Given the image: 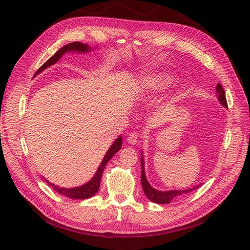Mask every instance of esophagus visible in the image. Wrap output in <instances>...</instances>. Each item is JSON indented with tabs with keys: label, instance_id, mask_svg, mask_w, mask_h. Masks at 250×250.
I'll return each instance as SVG.
<instances>
[{
	"label": "esophagus",
	"instance_id": "esophagus-1",
	"mask_svg": "<svg viewBox=\"0 0 250 250\" xmlns=\"http://www.w3.org/2000/svg\"><path fill=\"white\" fill-rule=\"evenodd\" d=\"M138 134L137 133H132V134H129L128 135V137H127V139H126V141H127V143L129 144V145H136V144L138 143Z\"/></svg>",
	"mask_w": 250,
	"mask_h": 250
}]
</instances>
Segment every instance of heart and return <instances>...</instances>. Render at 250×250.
Instances as JSON below:
<instances>
[{
    "instance_id": "heart-1",
    "label": "heart",
    "mask_w": 250,
    "mask_h": 250,
    "mask_svg": "<svg viewBox=\"0 0 250 250\" xmlns=\"http://www.w3.org/2000/svg\"><path fill=\"white\" fill-rule=\"evenodd\" d=\"M173 83V78L162 72H148L136 78V91L139 93H154L167 89Z\"/></svg>"
}]
</instances>
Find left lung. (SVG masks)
<instances>
[{
  "instance_id": "8db88e82",
  "label": "left lung",
  "mask_w": 250,
  "mask_h": 250,
  "mask_svg": "<svg viewBox=\"0 0 250 250\" xmlns=\"http://www.w3.org/2000/svg\"><path fill=\"white\" fill-rule=\"evenodd\" d=\"M216 92H217V97H218L220 103L225 108H228L225 92H224V89H223V87L221 86L220 83L217 84ZM141 155H142V157H141V168H142L141 181H142V187H143L144 193L146 194L147 199H149L151 202L156 203V204H169L174 198H176V196L188 193V192L194 190L195 188H199L201 187V185H199V186H195V187L188 188V189H171V190H159V189L154 188L153 187H151V185L148 182V180L146 178L145 168H144V167H145V165H144L145 163H144L143 152H141Z\"/></svg>"
}]
</instances>
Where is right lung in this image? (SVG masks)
<instances>
[{"label": "right lung", "instance_id": "add662e5", "mask_svg": "<svg viewBox=\"0 0 250 250\" xmlns=\"http://www.w3.org/2000/svg\"><path fill=\"white\" fill-rule=\"evenodd\" d=\"M97 46L95 47H90L87 43H83V42H71V43H68L63 45L62 48H60L56 54L52 56L50 59H48L41 68H39L36 73L34 74L33 78H35L37 75L41 74L42 71L46 70L47 68H49L50 65L55 64L57 62H59V60L64 55L67 54V52H77V54H88V52H91L93 51L94 49H96ZM123 146V139H122V136L118 137L114 142L112 145L109 147V149L107 150L106 154H105L103 160L101 161L99 167L97 168V171L95 172L94 176L92 177L88 182L84 183V185L80 186V187H77V188H61L59 186H56L54 185V183L49 182L47 179L44 178V180L48 183V185L54 188L56 191H58L59 193L67 196V198L69 199H72V200H86V199H89L91 198L92 195H94L98 189H99V187H100V179H101V176H102V173H103V170H104V167L106 166V164L108 163V161L112 158V157L121 150Z\"/></svg>", "mask_w": 250, "mask_h": 250}]
</instances>
